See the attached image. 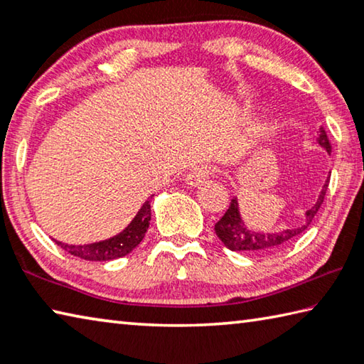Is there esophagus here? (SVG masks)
<instances>
[{"label": "esophagus", "instance_id": "34e87169", "mask_svg": "<svg viewBox=\"0 0 364 364\" xmlns=\"http://www.w3.org/2000/svg\"><path fill=\"white\" fill-rule=\"evenodd\" d=\"M213 173V167L212 165H199V167L193 168L186 176V183L191 184V186H197V184L204 183L208 176Z\"/></svg>", "mask_w": 364, "mask_h": 364}]
</instances>
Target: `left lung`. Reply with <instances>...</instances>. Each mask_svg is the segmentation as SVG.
Listing matches in <instances>:
<instances>
[{
	"mask_svg": "<svg viewBox=\"0 0 364 364\" xmlns=\"http://www.w3.org/2000/svg\"><path fill=\"white\" fill-rule=\"evenodd\" d=\"M318 143L321 144L326 151L331 152L332 144L329 141L328 133H326L324 128L319 130ZM326 189H328V184H324L321 191V196L315 205H313L310 210L306 212L305 223L299 228H289L286 231L268 234V232H255L250 231L244 226L241 217H239L237 210V202L236 199L231 200L230 207L225 212L223 217H221L217 223H215V232L221 239L228 249L232 252H250V254H267V252H274L284 247L286 244L292 241L295 236H299L300 232H304L310 223L315 218L316 212L319 207L323 205L324 197H326Z\"/></svg>",
	"mask_w": 364,
	"mask_h": 364,
	"instance_id": "obj_1",
	"label": "left lung"
}]
</instances>
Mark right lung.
<instances>
[{"label":"right lung","mask_w":364,"mask_h":364,"mask_svg":"<svg viewBox=\"0 0 364 364\" xmlns=\"http://www.w3.org/2000/svg\"><path fill=\"white\" fill-rule=\"evenodd\" d=\"M151 221V200H146L144 205L141 207L136 217L128 225L125 230L117 236L107 239V241L95 242V244H86V245H69L63 244L59 241H54L58 245H60L64 250L69 252L73 257H80L83 260L91 262H107L114 260V258L125 257L127 254L136 247V245L143 241L144 234L149 228Z\"/></svg>","instance_id":"obj_1"}]
</instances>
